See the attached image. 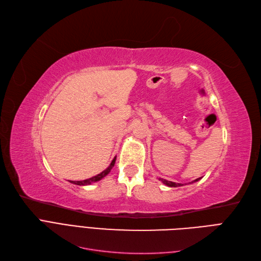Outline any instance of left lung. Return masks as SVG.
Segmentation results:
<instances>
[{
  "mask_svg": "<svg viewBox=\"0 0 261 261\" xmlns=\"http://www.w3.org/2000/svg\"><path fill=\"white\" fill-rule=\"evenodd\" d=\"M199 179H200V178H198V179H196V180H194V181H192V183L197 182ZM159 180L163 181L164 184H166L167 187H170V188H176V187H182V186H183V184H181V183H175V182H171V181H168V180H165V179H159Z\"/></svg>",
  "mask_w": 261,
  "mask_h": 261,
  "instance_id": "obj_1",
  "label": "left lung"
}]
</instances>
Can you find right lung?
Returning a JSON list of instances; mask_svg holds the SVG:
<instances>
[{"instance_id": "right-lung-1", "label": "right lung", "mask_w": 261, "mask_h": 261, "mask_svg": "<svg viewBox=\"0 0 261 261\" xmlns=\"http://www.w3.org/2000/svg\"><path fill=\"white\" fill-rule=\"evenodd\" d=\"M115 162H116V157L113 159L112 164L108 166V168H106V169H105L104 171L98 173V174L95 175V176H92V178L87 179V180H82V181H70V182L73 183V184H77V186H89V184H92V183H94V182H97V181H99V180H102V179L104 178V176H106L109 172H111L112 168H113L114 165H115Z\"/></svg>"}]
</instances>
